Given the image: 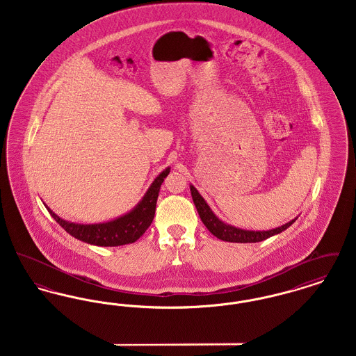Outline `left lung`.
<instances>
[{
  "instance_id": "1",
  "label": "left lung",
  "mask_w": 356,
  "mask_h": 356,
  "mask_svg": "<svg viewBox=\"0 0 356 356\" xmlns=\"http://www.w3.org/2000/svg\"><path fill=\"white\" fill-rule=\"evenodd\" d=\"M191 193H192L193 203L196 205V209L199 212V216L203 221L204 225L208 228V231L213 236L224 240V241H231V243H257V241H263L268 237L286 231L288 227L296 220V219H293L287 224H284L279 228H275V229H270V231H245V229H240V228L228 225V224L222 222L220 219H218L216 215L208 207V204L205 203L202 195L197 192V189L193 186H191Z\"/></svg>"
}]
</instances>
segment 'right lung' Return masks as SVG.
<instances>
[{
    "label": "right lung",
    "mask_w": 356,
    "mask_h": 356,
    "mask_svg": "<svg viewBox=\"0 0 356 356\" xmlns=\"http://www.w3.org/2000/svg\"><path fill=\"white\" fill-rule=\"evenodd\" d=\"M170 168L163 170L149 186L143 200L129 213L121 216L119 219L102 224H74L60 219L54 212L47 207L51 218L57 221L69 235H72L81 241L100 247H119L124 244L135 243L136 240L148 229L152 224L156 211V203L160 192V186L164 179L168 176Z\"/></svg>",
    "instance_id": "obj_1"
}]
</instances>
